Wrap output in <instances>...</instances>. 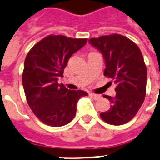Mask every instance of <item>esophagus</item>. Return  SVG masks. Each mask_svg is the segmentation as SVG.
<instances>
[{
    "label": "esophagus",
    "instance_id": "esophagus-1",
    "mask_svg": "<svg viewBox=\"0 0 160 160\" xmlns=\"http://www.w3.org/2000/svg\"><path fill=\"white\" fill-rule=\"evenodd\" d=\"M89 96L92 98H93L94 100H98L99 98H101V96L100 95H97V94H94V93H89Z\"/></svg>",
    "mask_w": 160,
    "mask_h": 160
}]
</instances>
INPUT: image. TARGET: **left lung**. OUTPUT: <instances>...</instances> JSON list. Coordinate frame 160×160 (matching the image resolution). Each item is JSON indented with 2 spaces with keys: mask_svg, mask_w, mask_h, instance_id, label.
<instances>
[{
  "mask_svg": "<svg viewBox=\"0 0 160 160\" xmlns=\"http://www.w3.org/2000/svg\"><path fill=\"white\" fill-rule=\"evenodd\" d=\"M89 43L102 54L104 75L116 84L114 98L103 96L111 107L100 116L110 125H124L134 118L146 96L148 72L142 54L133 41L118 34L92 38Z\"/></svg>",
  "mask_w": 160,
  "mask_h": 160,
  "instance_id": "1",
  "label": "left lung"
}]
</instances>
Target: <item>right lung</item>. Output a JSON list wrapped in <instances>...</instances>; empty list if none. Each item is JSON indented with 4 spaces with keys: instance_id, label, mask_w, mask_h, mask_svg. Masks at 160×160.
Returning <instances> with one entry per match:
<instances>
[{
    "instance_id": "1",
    "label": "right lung",
    "mask_w": 160,
    "mask_h": 160,
    "mask_svg": "<svg viewBox=\"0 0 160 160\" xmlns=\"http://www.w3.org/2000/svg\"><path fill=\"white\" fill-rule=\"evenodd\" d=\"M87 39L49 35L32 47L24 61L22 81L29 108L41 122L53 127L68 124L76 114L79 99L88 95L58 83L70 57Z\"/></svg>"
}]
</instances>
